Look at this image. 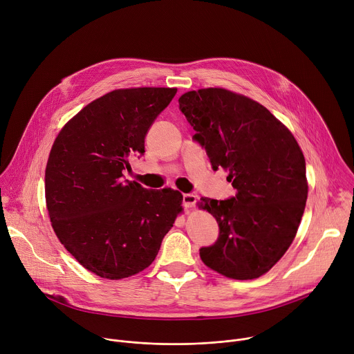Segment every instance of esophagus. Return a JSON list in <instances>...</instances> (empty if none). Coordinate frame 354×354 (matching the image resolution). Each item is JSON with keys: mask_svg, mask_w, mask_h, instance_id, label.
I'll return each instance as SVG.
<instances>
[{"mask_svg": "<svg viewBox=\"0 0 354 354\" xmlns=\"http://www.w3.org/2000/svg\"><path fill=\"white\" fill-rule=\"evenodd\" d=\"M196 196L192 193H185L183 194V206L186 209H193L196 206Z\"/></svg>", "mask_w": 354, "mask_h": 354, "instance_id": "34e87169", "label": "esophagus"}]
</instances>
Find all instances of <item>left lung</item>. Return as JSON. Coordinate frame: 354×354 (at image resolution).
Here are the masks:
<instances>
[{"label":"left lung","mask_w":354,"mask_h":354,"mask_svg":"<svg viewBox=\"0 0 354 354\" xmlns=\"http://www.w3.org/2000/svg\"><path fill=\"white\" fill-rule=\"evenodd\" d=\"M179 109L213 169L228 171L227 180L236 189L228 200L198 201L220 227L217 242L201 248L200 258L225 277L258 279L286 254L304 214V154L291 131L245 95L201 88L183 93Z\"/></svg>","instance_id":"obj_1"}]
</instances>
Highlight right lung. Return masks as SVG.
I'll return each instance as SVG.
<instances>
[{
    "instance_id": "obj_1",
    "label": "right lung",
    "mask_w": 354,
    "mask_h": 354,
    "mask_svg": "<svg viewBox=\"0 0 354 354\" xmlns=\"http://www.w3.org/2000/svg\"><path fill=\"white\" fill-rule=\"evenodd\" d=\"M176 88H124L105 93L71 118L50 149L44 193L52 227L91 273L120 280L154 262L183 212V196L123 180L129 160Z\"/></svg>"
}]
</instances>
